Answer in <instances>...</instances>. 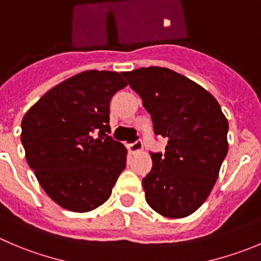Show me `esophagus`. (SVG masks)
<instances>
[{"label": "esophagus", "instance_id": "1", "mask_svg": "<svg viewBox=\"0 0 261 261\" xmlns=\"http://www.w3.org/2000/svg\"><path fill=\"white\" fill-rule=\"evenodd\" d=\"M126 147H128L129 152H130V153H136V152H140V151H142L143 146H142V142H141V141L138 140V141H136V142H133V143H129V145L126 146Z\"/></svg>", "mask_w": 261, "mask_h": 261}]
</instances>
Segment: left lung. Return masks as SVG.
<instances>
[{"instance_id":"left-lung-1","label":"left lung","mask_w":261,"mask_h":261,"mask_svg":"<svg viewBox=\"0 0 261 261\" xmlns=\"http://www.w3.org/2000/svg\"><path fill=\"white\" fill-rule=\"evenodd\" d=\"M142 98L156 136L168 138L164 153H151L142 179L147 203L165 218L195 213L212 192L228 152V120L200 84L160 66L124 71Z\"/></svg>"}]
</instances>
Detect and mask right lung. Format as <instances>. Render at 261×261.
Wrapping results in <instances>:
<instances>
[{
  "mask_svg": "<svg viewBox=\"0 0 261 261\" xmlns=\"http://www.w3.org/2000/svg\"><path fill=\"white\" fill-rule=\"evenodd\" d=\"M125 86L116 71H83L46 92L24 115L27 163L59 206L87 213L110 197L126 148L108 135L109 108Z\"/></svg>",
  "mask_w": 261,
  "mask_h": 261,
  "instance_id": "add662e5",
  "label": "right lung"
}]
</instances>
